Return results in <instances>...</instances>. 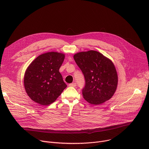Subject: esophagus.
Masks as SVG:
<instances>
[{"instance_id": "34e87169", "label": "esophagus", "mask_w": 149, "mask_h": 149, "mask_svg": "<svg viewBox=\"0 0 149 149\" xmlns=\"http://www.w3.org/2000/svg\"><path fill=\"white\" fill-rule=\"evenodd\" d=\"M69 86L70 87H75L76 86H77V85H76V83H71V84H69Z\"/></svg>"}]
</instances>
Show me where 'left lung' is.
Segmentation results:
<instances>
[{
	"mask_svg": "<svg viewBox=\"0 0 149 149\" xmlns=\"http://www.w3.org/2000/svg\"><path fill=\"white\" fill-rule=\"evenodd\" d=\"M74 59L86 79L82 89L84 98L94 105L110 100L118 85V75L113 62L93 50L78 52L74 55Z\"/></svg>",
	"mask_w": 149,
	"mask_h": 149,
	"instance_id": "8db88e82",
	"label": "left lung"
}]
</instances>
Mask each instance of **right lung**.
<instances>
[{"mask_svg":"<svg viewBox=\"0 0 149 149\" xmlns=\"http://www.w3.org/2000/svg\"><path fill=\"white\" fill-rule=\"evenodd\" d=\"M65 54L57 52L42 54L27 68L24 75V87L32 100L42 105L53 103L67 86L59 70Z\"/></svg>","mask_w":149,"mask_h":149,"instance_id":"1","label":"right lung"}]
</instances>
